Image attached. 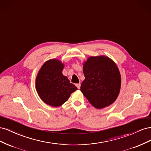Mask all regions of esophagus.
<instances>
[{"mask_svg":"<svg viewBox=\"0 0 151 151\" xmlns=\"http://www.w3.org/2000/svg\"><path fill=\"white\" fill-rule=\"evenodd\" d=\"M76 87L77 88V89H80V88H81V84H76Z\"/></svg>","mask_w":151,"mask_h":151,"instance_id":"obj_1","label":"esophagus"}]
</instances>
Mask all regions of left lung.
I'll return each instance as SVG.
<instances>
[{"mask_svg":"<svg viewBox=\"0 0 151 151\" xmlns=\"http://www.w3.org/2000/svg\"><path fill=\"white\" fill-rule=\"evenodd\" d=\"M83 72L85 79L81 91L93 106L103 108L115 101L120 92L121 77L111 59L91 57L84 63Z\"/></svg>","mask_w":151,"mask_h":151,"instance_id":"8db88e82","label":"left lung"}]
</instances>
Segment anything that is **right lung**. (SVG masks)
I'll return each mask as SVG.
<instances>
[{
    "label": "right lung",
    "instance_id": "right-lung-1",
    "mask_svg": "<svg viewBox=\"0 0 151 151\" xmlns=\"http://www.w3.org/2000/svg\"><path fill=\"white\" fill-rule=\"evenodd\" d=\"M63 65L55 59L45 62L36 79V88L43 101L57 107L67 101L72 93L77 89L62 74Z\"/></svg>",
    "mask_w": 151,
    "mask_h": 151
}]
</instances>
